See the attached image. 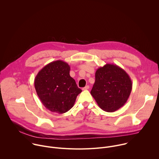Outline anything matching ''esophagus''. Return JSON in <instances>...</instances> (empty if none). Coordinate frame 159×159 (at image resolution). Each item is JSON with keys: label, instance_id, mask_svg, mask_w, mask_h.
Wrapping results in <instances>:
<instances>
[{"label": "esophagus", "instance_id": "esophagus-1", "mask_svg": "<svg viewBox=\"0 0 159 159\" xmlns=\"http://www.w3.org/2000/svg\"><path fill=\"white\" fill-rule=\"evenodd\" d=\"M89 89V85H86L85 87L82 88V90H87Z\"/></svg>", "mask_w": 159, "mask_h": 159}]
</instances>
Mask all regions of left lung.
Listing matches in <instances>:
<instances>
[{"label": "left lung", "instance_id": "left-lung-1", "mask_svg": "<svg viewBox=\"0 0 159 159\" xmlns=\"http://www.w3.org/2000/svg\"><path fill=\"white\" fill-rule=\"evenodd\" d=\"M95 77L90 94L101 109L112 112L125 105L131 91L132 82L123 69L106 63L97 69Z\"/></svg>", "mask_w": 159, "mask_h": 159}]
</instances>
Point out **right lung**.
Wrapping results in <instances>:
<instances>
[{"label":"right lung","instance_id":"right-lung-1","mask_svg":"<svg viewBox=\"0 0 159 159\" xmlns=\"http://www.w3.org/2000/svg\"><path fill=\"white\" fill-rule=\"evenodd\" d=\"M70 67L62 60L44 66L34 79V87L44 106L53 112L63 114L74 105L82 92L70 75Z\"/></svg>","mask_w":159,"mask_h":159}]
</instances>
